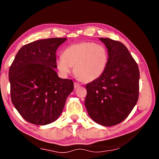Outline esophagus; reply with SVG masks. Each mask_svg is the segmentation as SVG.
<instances>
[{"instance_id": "obj_1", "label": "esophagus", "mask_w": 159, "mask_h": 159, "mask_svg": "<svg viewBox=\"0 0 159 159\" xmlns=\"http://www.w3.org/2000/svg\"><path fill=\"white\" fill-rule=\"evenodd\" d=\"M80 84L79 83H76V82H75L74 83V88L75 89H76V88H78L79 87H80Z\"/></svg>"}]
</instances>
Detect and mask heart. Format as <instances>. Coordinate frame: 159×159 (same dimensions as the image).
Wrapping results in <instances>:
<instances>
[{
	"instance_id": "heart-1",
	"label": "heart",
	"mask_w": 159,
	"mask_h": 159,
	"mask_svg": "<svg viewBox=\"0 0 159 159\" xmlns=\"http://www.w3.org/2000/svg\"><path fill=\"white\" fill-rule=\"evenodd\" d=\"M63 58L56 60V65L63 75L74 72L83 82H91L104 73L109 60L107 48L101 44L83 42L70 45L63 52Z\"/></svg>"
}]
</instances>
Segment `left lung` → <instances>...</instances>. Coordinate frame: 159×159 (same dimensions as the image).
Masks as SVG:
<instances>
[{
	"label": "left lung",
	"instance_id": "obj_1",
	"mask_svg": "<svg viewBox=\"0 0 159 159\" xmlns=\"http://www.w3.org/2000/svg\"><path fill=\"white\" fill-rule=\"evenodd\" d=\"M109 60L104 73L86 85L85 106L94 121L104 126L117 125L128 116L138 100L139 71L122 43L99 38Z\"/></svg>",
	"mask_w": 159,
	"mask_h": 159
}]
</instances>
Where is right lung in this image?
<instances>
[{
    "instance_id": "add662e5",
    "label": "right lung",
    "mask_w": 159,
    "mask_h": 159,
    "mask_svg": "<svg viewBox=\"0 0 159 159\" xmlns=\"http://www.w3.org/2000/svg\"><path fill=\"white\" fill-rule=\"evenodd\" d=\"M66 38L38 40L24 45L9 70L13 105L24 119L38 125L55 121L74 90V82L58 76L56 51Z\"/></svg>"
}]
</instances>
